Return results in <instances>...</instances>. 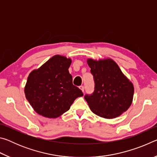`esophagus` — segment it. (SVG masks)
<instances>
[{"mask_svg": "<svg viewBox=\"0 0 157 157\" xmlns=\"http://www.w3.org/2000/svg\"><path fill=\"white\" fill-rule=\"evenodd\" d=\"M79 89L82 90V92H84V86H79Z\"/></svg>", "mask_w": 157, "mask_h": 157, "instance_id": "34e87169", "label": "esophagus"}]
</instances>
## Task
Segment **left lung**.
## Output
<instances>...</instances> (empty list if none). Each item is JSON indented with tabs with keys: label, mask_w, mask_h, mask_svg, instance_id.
I'll return each instance as SVG.
<instances>
[{
	"label": "left lung",
	"mask_w": 157,
	"mask_h": 157,
	"mask_svg": "<svg viewBox=\"0 0 157 157\" xmlns=\"http://www.w3.org/2000/svg\"><path fill=\"white\" fill-rule=\"evenodd\" d=\"M87 63L95 83L92 94L84 98L93 113L105 118H114L128 109L132 105L134 86L112 59L94 60Z\"/></svg>",
	"instance_id": "1"
}]
</instances>
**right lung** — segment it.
<instances>
[{"mask_svg": "<svg viewBox=\"0 0 157 157\" xmlns=\"http://www.w3.org/2000/svg\"><path fill=\"white\" fill-rule=\"evenodd\" d=\"M71 59L55 55L30 73L25 87L26 99L39 115L55 118L70 109L83 93L73 84L68 68Z\"/></svg>", "mask_w": 157, "mask_h": 157, "instance_id": "right-lung-1", "label": "right lung"}]
</instances>
